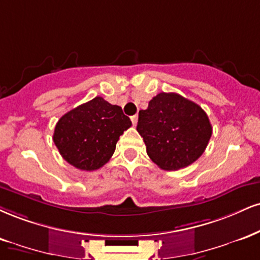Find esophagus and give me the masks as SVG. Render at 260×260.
Segmentation results:
<instances>
[{
    "label": "esophagus",
    "instance_id": "34e87169",
    "mask_svg": "<svg viewBox=\"0 0 260 260\" xmlns=\"http://www.w3.org/2000/svg\"><path fill=\"white\" fill-rule=\"evenodd\" d=\"M131 120H132L133 126H137V123H138V115H133V116L131 117Z\"/></svg>",
    "mask_w": 260,
    "mask_h": 260
}]
</instances>
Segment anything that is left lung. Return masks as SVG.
<instances>
[{
    "instance_id": "1",
    "label": "left lung",
    "mask_w": 260,
    "mask_h": 260,
    "mask_svg": "<svg viewBox=\"0 0 260 260\" xmlns=\"http://www.w3.org/2000/svg\"><path fill=\"white\" fill-rule=\"evenodd\" d=\"M137 131L149 157L161 170L187 167L203 154L212 136L202 108L177 93H158L139 111Z\"/></svg>"
}]
</instances>
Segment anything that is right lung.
Segmentation results:
<instances>
[{
    "mask_svg": "<svg viewBox=\"0 0 260 260\" xmlns=\"http://www.w3.org/2000/svg\"><path fill=\"white\" fill-rule=\"evenodd\" d=\"M131 126L120 106L95 96L62 115L55 124L53 142L71 166L95 171L110 160L120 136Z\"/></svg>",
    "mask_w": 260,
    "mask_h": 260,
    "instance_id": "right-lung-1",
    "label": "right lung"
}]
</instances>
